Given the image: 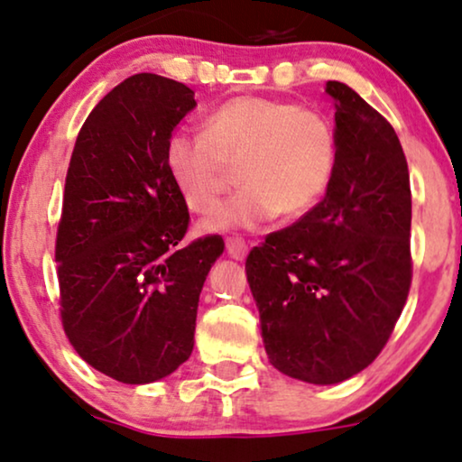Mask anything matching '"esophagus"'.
I'll return each instance as SVG.
<instances>
[{
  "mask_svg": "<svg viewBox=\"0 0 462 462\" xmlns=\"http://www.w3.org/2000/svg\"><path fill=\"white\" fill-rule=\"evenodd\" d=\"M225 245L226 253H229V256H233L236 261H242L245 259V254H248V244H245L242 237H226Z\"/></svg>",
  "mask_w": 462,
  "mask_h": 462,
  "instance_id": "1",
  "label": "esophagus"
}]
</instances>
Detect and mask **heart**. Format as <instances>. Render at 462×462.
I'll list each match as a JSON object with an SVG mask.
<instances>
[{"instance_id":"heart-1","label":"heart","mask_w":462,"mask_h":462,"mask_svg":"<svg viewBox=\"0 0 462 462\" xmlns=\"http://www.w3.org/2000/svg\"><path fill=\"white\" fill-rule=\"evenodd\" d=\"M206 131L178 129L165 146L167 171L193 209H209L229 187H242L201 226H256L280 212L301 217L333 178L337 140L325 116L291 101L236 97L206 116Z\"/></svg>"}]
</instances>
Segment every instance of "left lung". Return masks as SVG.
<instances>
[{
    "instance_id": "left-lung-1",
    "label": "left lung",
    "mask_w": 462,
    "mask_h": 462,
    "mask_svg": "<svg viewBox=\"0 0 462 462\" xmlns=\"http://www.w3.org/2000/svg\"><path fill=\"white\" fill-rule=\"evenodd\" d=\"M335 159L327 195L250 250L245 275L269 361L310 384H337L375 361L411 284V190L391 123L328 80Z\"/></svg>"
}]
</instances>
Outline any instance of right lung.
<instances>
[{"mask_svg":"<svg viewBox=\"0 0 462 462\" xmlns=\"http://www.w3.org/2000/svg\"><path fill=\"white\" fill-rule=\"evenodd\" d=\"M197 106L182 82L135 74L76 137L57 231L69 344L123 384H151L193 352L199 292L220 236L182 245L189 208L165 165L171 131Z\"/></svg>","mask_w":462,"mask_h":462,"instance_id":"obj_1","label":"right lung"}]
</instances>
